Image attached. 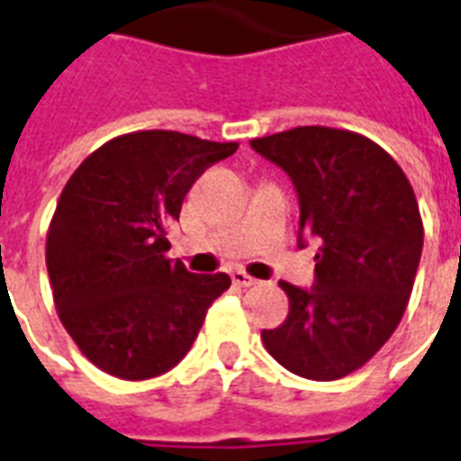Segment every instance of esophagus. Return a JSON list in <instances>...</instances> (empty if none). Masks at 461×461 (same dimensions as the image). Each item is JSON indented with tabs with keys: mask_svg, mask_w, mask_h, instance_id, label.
I'll return each instance as SVG.
<instances>
[{
	"mask_svg": "<svg viewBox=\"0 0 461 461\" xmlns=\"http://www.w3.org/2000/svg\"><path fill=\"white\" fill-rule=\"evenodd\" d=\"M231 282L237 284V286H256V284H260L256 276H250L246 269H234V272H231Z\"/></svg>",
	"mask_w": 461,
	"mask_h": 461,
	"instance_id": "34e87169",
	"label": "esophagus"
}]
</instances>
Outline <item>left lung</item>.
<instances>
[{
	"label": "left lung",
	"instance_id": "left-lung-1",
	"mask_svg": "<svg viewBox=\"0 0 461 461\" xmlns=\"http://www.w3.org/2000/svg\"><path fill=\"white\" fill-rule=\"evenodd\" d=\"M250 146L289 172L301 230L321 243L312 289L279 282L289 315L263 329V343L298 376L343 379L379 353L405 315L424 246L414 189L391 153L350 130L294 127Z\"/></svg>",
	"mask_w": 461,
	"mask_h": 461
}]
</instances>
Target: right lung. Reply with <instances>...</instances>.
<instances>
[{"mask_svg":"<svg viewBox=\"0 0 461 461\" xmlns=\"http://www.w3.org/2000/svg\"><path fill=\"white\" fill-rule=\"evenodd\" d=\"M172 130L113 137L63 186L47 230V272L59 320L101 372L158 376L192 348L224 272L194 275L172 263L167 227L201 175L237 151Z\"/></svg>","mask_w":461,"mask_h":461,"instance_id":"right-lung-1","label":"right lung"}]
</instances>
